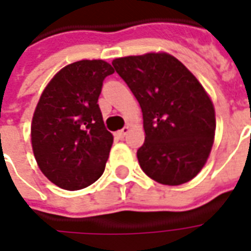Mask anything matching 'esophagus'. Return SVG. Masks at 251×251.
Wrapping results in <instances>:
<instances>
[{"label": "esophagus", "instance_id": "esophagus-1", "mask_svg": "<svg viewBox=\"0 0 251 251\" xmlns=\"http://www.w3.org/2000/svg\"><path fill=\"white\" fill-rule=\"evenodd\" d=\"M127 131H129V127H127V126H125L124 129H121L120 131H117V133H115V136L118 137L120 140H124L126 134H127Z\"/></svg>", "mask_w": 251, "mask_h": 251}]
</instances>
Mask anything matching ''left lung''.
<instances>
[{"instance_id":"left-lung-1","label":"left lung","mask_w":251,"mask_h":251,"mask_svg":"<svg viewBox=\"0 0 251 251\" xmlns=\"http://www.w3.org/2000/svg\"><path fill=\"white\" fill-rule=\"evenodd\" d=\"M113 67L141 106L145 142L137 158L142 171L165 185L194 179L215 136V110L203 86L168 53L120 57Z\"/></svg>"}]
</instances>
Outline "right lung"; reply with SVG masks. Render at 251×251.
Returning a JSON list of instances; mask_svg holds the SVG:
<instances>
[{
    "instance_id": "obj_1",
    "label": "right lung",
    "mask_w": 251,
    "mask_h": 251,
    "mask_svg": "<svg viewBox=\"0 0 251 251\" xmlns=\"http://www.w3.org/2000/svg\"><path fill=\"white\" fill-rule=\"evenodd\" d=\"M114 72L103 60L68 64L43 91L32 120V148L39 168L67 191L86 188L102 176L113 145L98 98Z\"/></svg>"
}]
</instances>
